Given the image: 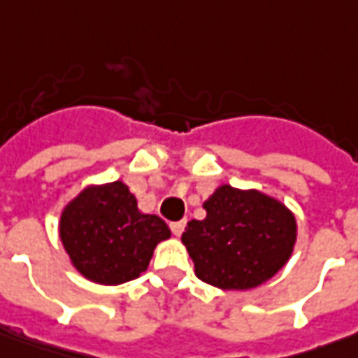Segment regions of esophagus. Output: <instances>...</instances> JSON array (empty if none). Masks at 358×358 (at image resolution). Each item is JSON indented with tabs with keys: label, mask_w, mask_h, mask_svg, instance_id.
<instances>
[{
	"label": "esophagus",
	"mask_w": 358,
	"mask_h": 358,
	"mask_svg": "<svg viewBox=\"0 0 358 358\" xmlns=\"http://www.w3.org/2000/svg\"><path fill=\"white\" fill-rule=\"evenodd\" d=\"M184 228H186V222H184V220H180V222H172V224H170V229H172V234H174V236H182Z\"/></svg>",
	"instance_id": "34e87169"
}]
</instances>
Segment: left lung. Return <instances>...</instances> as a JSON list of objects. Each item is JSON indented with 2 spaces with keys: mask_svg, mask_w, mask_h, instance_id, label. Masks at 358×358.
<instances>
[{
  "mask_svg": "<svg viewBox=\"0 0 358 358\" xmlns=\"http://www.w3.org/2000/svg\"><path fill=\"white\" fill-rule=\"evenodd\" d=\"M206 217L182 234L196 275L222 289H252L273 278L293 252L295 217L262 192L217 188Z\"/></svg>",
  "mask_w": 358,
  "mask_h": 358,
  "instance_id": "left-lung-1",
  "label": "left lung"
}]
</instances>
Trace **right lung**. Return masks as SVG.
<instances>
[{"label":"right lung","instance_id":"add662e5","mask_svg":"<svg viewBox=\"0 0 358 358\" xmlns=\"http://www.w3.org/2000/svg\"><path fill=\"white\" fill-rule=\"evenodd\" d=\"M166 238L170 229L164 220L141 214L122 182L83 190L61 216V240L73 265L103 285L138 278L156 243Z\"/></svg>","mask_w":358,"mask_h":358}]
</instances>
